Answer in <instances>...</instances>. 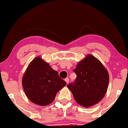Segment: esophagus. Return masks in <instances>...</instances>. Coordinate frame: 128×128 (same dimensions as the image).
<instances>
[{
	"mask_svg": "<svg viewBox=\"0 0 128 128\" xmlns=\"http://www.w3.org/2000/svg\"><path fill=\"white\" fill-rule=\"evenodd\" d=\"M65 81H66V82L68 84V82H69V79H68V78H66V79H65Z\"/></svg>",
	"mask_w": 128,
	"mask_h": 128,
	"instance_id": "1",
	"label": "esophagus"
}]
</instances>
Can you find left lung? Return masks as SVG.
Here are the masks:
<instances>
[{
    "label": "left lung",
    "mask_w": 128,
    "mask_h": 128,
    "mask_svg": "<svg viewBox=\"0 0 128 128\" xmlns=\"http://www.w3.org/2000/svg\"><path fill=\"white\" fill-rule=\"evenodd\" d=\"M76 79L67 86L77 104L89 108L104 98L108 88V70L98 58L91 54L78 62L74 70Z\"/></svg>",
    "instance_id": "8db88e82"
}]
</instances>
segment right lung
I'll list each match as a JSON object with an SVG mask.
<instances>
[{
    "label": "right lung",
    "instance_id": "obj_1",
    "mask_svg": "<svg viewBox=\"0 0 128 128\" xmlns=\"http://www.w3.org/2000/svg\"><path fill=\"white\" fill-rule=\"evenodd\" d=\"M22 83L27 98L39 106L48 105L54 100L61 89L66 84L58 72L40 56L34 58L23 75Z\"/></svg>",
    "mask_w": 128,
    "mask_h": 128
}]
</instances>
